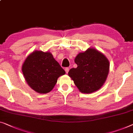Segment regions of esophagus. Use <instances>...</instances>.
<instances>
[{
    "label": "esophagus",
    "instance_id": "esophagus-1",
    "mask_svg": "<svg viewBox=\"0 0 133 133\" xmlns=\"http://www.w3.org/2000/svg\"><path fill=\"white\" fill-rule=\"evenodd\" d=\"M65 72H66V74H68V72L69 71V68H65Z\"/></svg>",
    "mask_w": 133,
    "mask_h": 133
}]
</instances>
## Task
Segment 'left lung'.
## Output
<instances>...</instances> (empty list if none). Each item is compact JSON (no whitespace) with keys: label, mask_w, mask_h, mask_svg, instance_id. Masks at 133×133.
I'll list each match as a JSON object with an SVG mask.
<instances>
[{"label":"left lung","mask_w":133,"mask_h":133,"mask_svg":"<svg viewBox=\"0 0 133 133\" xmlns=\"http://www.w3.org/2000/svg\"><path fill=\"white\" fill-rule=\"evenodd\" d=\"M77 65L68 72L80 92L90 94L99 90L106 80L110 63L105 56L95 48L79 53L74 59Z\"/></svg>","instance_id":"1"}]
</instances>
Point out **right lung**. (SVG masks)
I'll return each instance as SVG.
<instances>
[{
  "label": "right lung",
  "instance_id": "right-lung-1",
  "mask_svg": "<svg viewBox=\"0 0 133 133\" xmlns=\"http://www.w3.org/2000/svg\"><path fill=\"white\" fill-rule=\"evenodd\" d=\"M22 70L28 85L39 94L50 92L57 78L65 74L52 54L38 50L33 51L26 57Z\"/></svg>",
  "mask_w": 133,
  "mask_h": 133
}]
</instances>
